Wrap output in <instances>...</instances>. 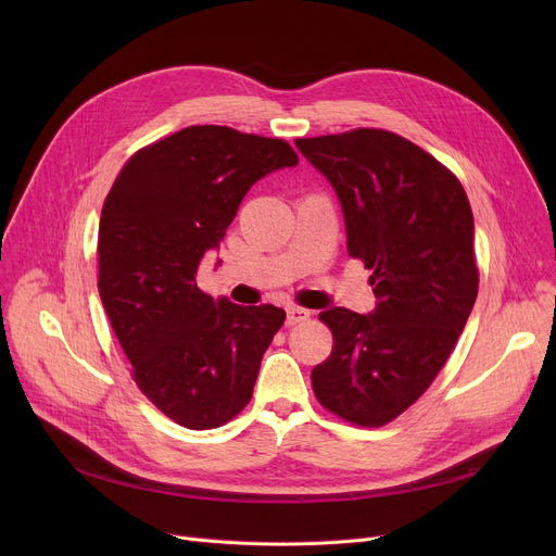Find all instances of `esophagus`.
<instances>
[{
  "mask_svg": "<svg viewBox=\"0 0 556 556\" xmlns=\"http://www.w3.org/2000/svg\"><path fill=\"white\" fill-rule=\"evenodd\" d=\"M308 317H311V311H306V308H300V306H288L286 308V325L288 327L306 323Z\"/></svg>",
  "mask_w": 556,
  "mask_h": 556,
  "instance_id": "34e87169",
  "label": "esophagus"
}]
</instances>
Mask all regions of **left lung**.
<instances>
[{"mask_svg":"<svg viewBox=\"0 0 556 556\" xmlns=\"http://www.w3.org/2000/svg\"><path fill=\"white\" fill-rule=\"evenodd\" d=\"M333 187L349 256L374 275L376 306L319 313L331 356L313 367L317 401L358 426H383L434 381L478 298L473 214L455 175L419 146L361 128L298 139Z\"/></svg>","mask_w":556,"mask_h":556,"instance_id":"1","label":"left lung"}]
</instances>
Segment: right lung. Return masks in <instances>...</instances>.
<instances>
[{
  "instance_id": "right-lung-1",
  "label": "right lung",
  "mask_w": 556,
  "mask_h": 556,
  "mask_svg": "<svg viewBox=\"0 0 556 556\" xmlns=\"http://www.w3.org/2000/svg\"><path fill=\"white\" fill-rule=\"evenodd\" d=\"M298 164L281 139L189 126L132 155L105 198L99 295L135 383L175 424L223 426L252 396L286 313L214 300L195 275L250 187Z\"/></svg>"
}]
</instances>
